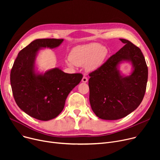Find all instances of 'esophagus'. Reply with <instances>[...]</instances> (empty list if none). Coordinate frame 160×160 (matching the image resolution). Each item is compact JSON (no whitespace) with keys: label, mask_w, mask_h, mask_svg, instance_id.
I'll list each match as a JSON object with an SVG mask.
<instances>
[{"label":"esophagus","mask_w":160,"mask_h":160,"mask_svg":"<svg viewBox=\"0 0 160 160\" xmlns=\"http://www.w3.org/2000/svg\"><path fill=\"white\" fill-rule=\"evenodd\" d=\"M88 78L86 77H85V76L82 78V82H83V83H86V82H88Z\"/></svg>","instance_id":"34e87169"}]
</instances>
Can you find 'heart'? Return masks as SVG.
I'll list each match as a JSON object with an SVG mask.
<instances>
[{"label": "heart", "instance_id": "1", "mask_svg": "<svg viewBox=\"0 0 160 160\" xmlns=\"http://www.w3.org/2000/svg\"><path fill=\"white\" fill-rule=\"evenodd\" d=\"M108 54L107 49L95 43L77 46L72 48L69 54L70 60L67 62L69 67L83 66L92 71L102 65Z\"/></svg>", "mask_w": 160, "mask_h": 160}]
</instances>
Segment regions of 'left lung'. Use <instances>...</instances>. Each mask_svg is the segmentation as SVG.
I'll use <instances>...</instances> for the list:
<instances>
[{
    "mask_svg": "<svg viewBox=\"0 0 160 160\" xmlns=\"http://www.w3.org/2000/svg\"><path fill=\"white\" fill-rule=\"evenodd\" d=\"M120 40L124 46L89 74L91 109L104 120L119 119L133 112L146 91L148 67L143 54L130 41ZM122 61L132 64L134 70L128 77H123L117 69Z\"/></svg>",
    "mask_w": 160,
    "mask_h": 160,
    "instance_id": "1",
    "label": "left lung"
}]
</instances>
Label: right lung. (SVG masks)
I'll return each instance as SVG.
<instances>
[{
  "instance_id": "right-lung-1",
  "label": "right lung",
  "mask_w": 160,
  "mask_h": 160,
  "mask_svg": "<svg viewBox=\"0 0 160 160\" xmlns=\"http://www.w3.org/2000/svg\"><path fill=\"white\" fill-rule=\"evenodd\" d=\"M63 39H38L19 52L10 73V83L16 104L24 112L41 121L56 117L64 108L65 100L81 81L80 73L68 74L58 68L44 74L35 71V60L41 48H56Z\"/></svg>"
}]
</instances>
